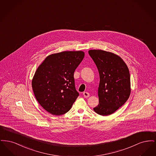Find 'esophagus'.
Instances as JSON below:
<instances>
[{
    "label": "esophagus",
    "mask_w": 156,
    "mask_h": 156,
    "mask_svg": "<svg viewBox=\"0 0 156 156\" xmlns=\"http://www.w3.org/2000/svg\"><path fill=\"white\" fill-rule=\"evenodd\" d=\"M83 97L85 98H88L89 97V94L87 92H83Z\"/></svg>",
    "instance_id": "34e87169"
}]
</instances>
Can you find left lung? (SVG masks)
<instances>
[{
    "label": "left lung",
    "mask_w": 156,
    "mask_h": 156,
    "mask_svg": "<svg viewBox=\"0 0 156 156\" xmlns=\"http://www.w3.org/2000/svg\"><path fill=\"white\" fill-rule=\"evenodd\" d=\"M89 55L97 66L100 77L99 104L94 111L102 116L116 111L131 92L129 68L119 55L101 50H90Z\"/></svg>",
    "instance_id": "8db88e82"
}]
</instances>
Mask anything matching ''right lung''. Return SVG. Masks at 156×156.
Returning a JSON list of instances; mask_svg holds the SVG:
<instances>
[{
    "instance_id": "add662e5",
    "label": "right lung",
    "mask_w": 156,
    "mask_h": 156,
    "mask_svg": "<svg viewBox=\"0 0 156 156\" xmlns=\"http://www.w3.org/2000/svg\"><path fill=\"white\" fill-rule=\"evenodd\" d=\"M84 56L82 51L52 54L37 68L31 85L38 102L45 111L59 116L70 110L79 96L74 73Z\"/></svg>"
}]
</instances>
